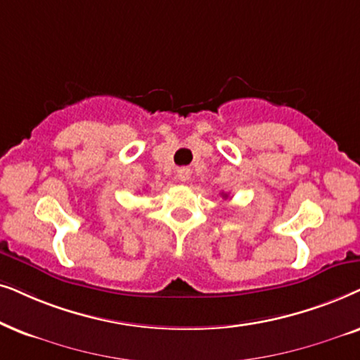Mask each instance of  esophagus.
<instances>
[{"instance_id": "1", "label": "esophagus", "mask_w": 360, "mask_h": 360, "mask_svg": "<svg viewBox=\"0 0 360 360\" xmlns=\"http://www.w3.org/2000/svg\"><path fill=\"white\" fill-rule=\"evenodd\" d=\"M191 174H193V171H191L189 167H179V169H177V179L183 181V183H188L191 179Z\"/></svg>"}]
</instances>
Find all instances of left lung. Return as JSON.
<instances>
[{"instance_id": "left-lung-1", "label": "left lung", "mask_w": 360, "mask_h": 360, "mask_svg": "<svg viewBox=\"0 0 360 360\" xmlns=\"http://www.w3.org/2000/svg\"><path fill=\"white\" fill-rule=\"evenodd\" d=\"M222 198H225V199H227V198H229V194H222Z\"/></svg>"}]
</instances>
